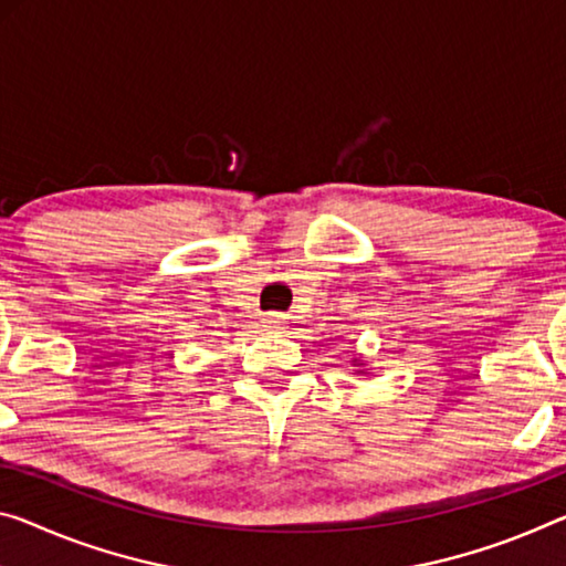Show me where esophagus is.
<instances>
[{"label": "esophagus", "mask_w": 566, "mask_h": 566, "mask_svg": "<svg viewBox=\"0 0 566 566\" xmlns=\"http://www.w3.org/2000/svg\"><path fill=\"white\" fill-rule=\"evenodd\" d=\"M263 324L271 332H277V328L285 326V316H281V313H268V316H263Z\"/></svg>", "instance_id": "obj_1"}]
</instances>
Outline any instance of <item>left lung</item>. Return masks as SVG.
Masks as SVG:
<instances>
[{
	"instance_id": "left-lung-1",
	"label": "left lung",
	"mask_w": 566,
	"mask_h": 566,
	"mask_svg": "<svg viewBox=\"0 0 566 566\" xmlns=\"http://www.w3.org/2000/svg\"><path fill=\"white\" fill-rule=\"evenodd\" d=\"M354 367H359V371H356V374H369L367 369H364V359H361V356H354Z\"/></svg>"
}]
</instances>
